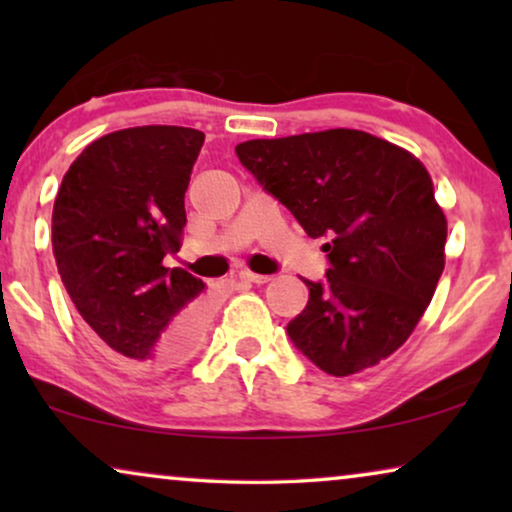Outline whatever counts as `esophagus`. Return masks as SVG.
I'll list each match as a JSON object with an SVG mask.
<instances>
[{"label":"esophagus","mask_w":512,"mask_h":512,"mask_svg":"<svg viewBox=\"0 0 512 512\" xmlns=\"http://www.w3.org/2000/svg\"><path fill=\"white\" fill-rule=\"evenodd\" d=\"M240 279L242 282H251V284H265V282H270V275H256V272H251V270H242Z\"/></svg>","instance_id":"esophagus-1"}]
</instances>
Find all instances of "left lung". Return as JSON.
I'll list each match as a JSON object with an SVG mask.
<instances>
[{
	"mask_svg": "<svg viewBox=\"0 0 512 512\" xmlns=\"http://www.w3.org/2000/svg\"><path fill=\"white\" fill-rule=\"evenodd\" d=\"M263 191L310 237L328 270L286 333L314 366L345 377L394 354L445 268L447 221L424 165L401 146L335 128L235 146Z\"/></svg>",
	"mask_w": 512,
	"mask_h": 512,
	"instance_id": "obj_1",
	"label": "left lung"
}]
</instances>
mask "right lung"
I'll return each instance as SVG.
<instances>
[{"label":"right lung","instance_id":"right-lung-1","mask_svg":"<svg viewBox=\"0 0 512 512\" xmlns=\"http://www.w3.org/2000/svg\"><path fill=\"white\" fill-rule=\"evenodd\" d=\"M205 135L177 125L111 132L86 146L53 207V256L88 338L128 373H163L207 331V284L179 251L184 195Z\"/></svg>","mask_w":512,"mask_h":512}]
</instances>
